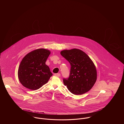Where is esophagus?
Returning a JSON list of instances; mask_svg holds the SVG:
<instances>
[{
    "mask_svg": "<svg viewBox=\"0 0 124 124\" xmlns=\"http://www.w3.org/2000/svg\"><path fill=\"white\" fill-rule=\"evenodd\" d=\"M54 76H57V77H60V73H55V74H54Z\"/></svg>",
    "mask_w": 124,
    "mask_h": 124,
    "instance_id": "obj_1",
    "label": "esophagus"
}]
</instances>
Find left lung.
<instances>
[{
    "mask_svg": "<svg viewBox=\"0 0 124 124\" xmlns=\"http://www.w3.org/2000/svg\"><path fill=\"white\" fill-rule=\"evenodd\" d=\"M60 54L69 61L71 66L69 77L63 79L65 85L73 94L81 95L88 92L97 78L93 61L86 53L78 49L64 50Z\"/></svg>",
    "mask_w": 124,
    "mask_h": 124,
    "instance_id": "8db88e82",
    "label": "left lung"
}]
</instances>
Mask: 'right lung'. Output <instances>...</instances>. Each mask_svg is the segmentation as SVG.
<instances>
[{"label": "right lung", "mask_w": 124, "mask_h": 124, "mask_svg": "<svg viewBox=\"0 0 124 124\" xmlns=\"http://www.w3.org/2000/svg\"><path fill=\"white\" fill-rule=\"evenodd\" d=\"M51 53L44 48L34 50L22 60L18 69L20 83L26 88L36 90L47 83L53 73L46 62Z\"/></svg>", "instance_id": "right-lung-1"}]
</instances>
